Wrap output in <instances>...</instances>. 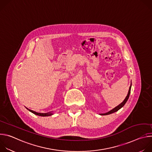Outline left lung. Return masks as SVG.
Returning <instances> with one entry per match:
<instances>
[{"label":"left lung","mask_w":152,"mask_h":152,"mask_svg":"<svg viewBox=\"0 0 152 152\" xmlns=\"http://www.w3.org/2000/svg\"><path fill=\"white\" fill-rule=\"evenodd\" d=\"M131 86H130V87H129V90L128 94H127V96L126 97L125 99L123 100V102L121 103H120L119 105H118L117 106H116L115 107H114V109H113L112 110H111L110 111H109L108 113H104V114H101L100 115H109V114H112V113H115V112H117V111H118V110L120 109V108H121V107H122L125 104V103H126V102L127 101V100H128V99H129V97L130 93H131Z\"/></svg>","instance_id":"obj_1"}]
</instances>
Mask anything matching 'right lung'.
Listing matches in <instances>:
<instances>
[{
  "instance_id": "obj_1",
  "label": "right lung",
  "mask_w": 152,
  "mask_h": 152,
  "mask_svg": "<svg viewBox=\"0 0 152 152\" xmlns=\"http://www.w3.org/2000/svg\"><path fill=\"white\" fill-rule=\"evenodd\" d=\"M28 109V108H27ZM30 112L32 113L33 114H35V115H39V116H42V117H47V116H49V115H52V114L51 113H37V112H35L32 110H29L28 109Z\"/></svg>"
}]
</instances>
